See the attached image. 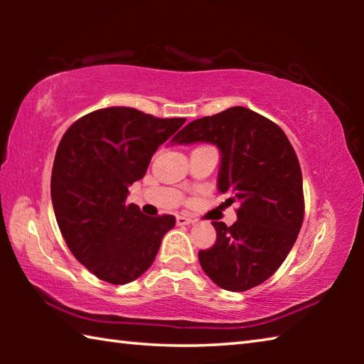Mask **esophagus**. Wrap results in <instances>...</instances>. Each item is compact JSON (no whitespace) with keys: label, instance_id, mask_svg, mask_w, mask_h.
I'll return each mask as SVG.
<instances>
[{"label":"esophagus","instance_id":"esophagus-1","mask_svg":"<svg viewBox=\"0 0 364 364\" xmlns=\"http://www.w3.org/2000/svg\"><path fill=\"white\" fill-rule=\"evenodd\" d=\"M191 223H194V220L186 217V215H178L176 217V225L184 226V225H191Z\"/></svg>","mask_w":364,"mask_h":364}]
</instances>
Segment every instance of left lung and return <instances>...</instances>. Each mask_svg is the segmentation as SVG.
Returning <instances> with one entry per match:
<instances>
[{"label": "left lung", "mask_w": 364, "mask_h": 364, "mask_svg": "<svg viewBox=\"0 0 364 364\" xmlns=\"http://www.w3.org/2000/svg\"><path fill=\"white\" fill-rule=\"evenodd\" d=\"M210 143L220 149L218 191L239 204L237 221H212L217 242L199 252L215 284L244 292L262 284L286 260L304 221V181L286 133L241 106L188 123L171 144Z\"/></svg>", "instance_id": "left-lung-1"}]
</instances>
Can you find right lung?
<instances>
[{
  "instance_id": "add662e5",
  "label": "right lung",
  "mask_w": 364,
  "mask_h": 364,
  "mask_svg": "<svg viewBox=\"0 0 364 364\" xmlns=\"http://www.w3.org/2000/svg\"><path fill=\"white\" fill-rule=\"evenodd\" d=\"M184 122L107 107L64 133L53 165V208L67 247L96 278L110 284L138 279L175 226L173 215L146 217L127 204V196L159 146Z\"/></svg>"
}]
</instances>
